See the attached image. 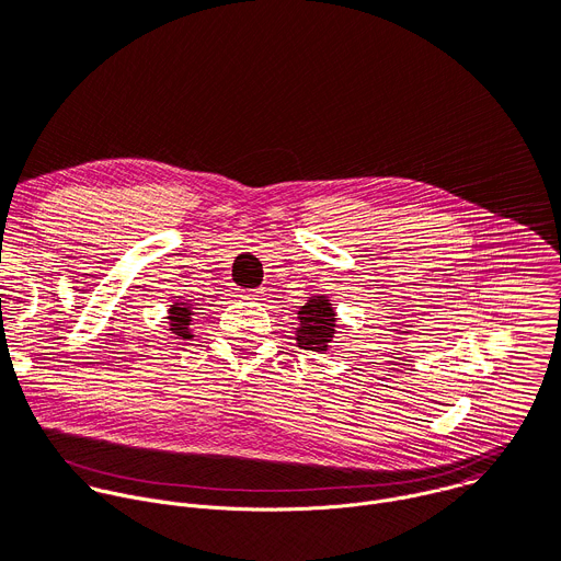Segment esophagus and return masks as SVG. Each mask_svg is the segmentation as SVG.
<instances>
[{
    "instance_id": "34e87169",
    "label": "esophagus",
    "mask_w": 561,
    "mask_h": 561,
    "mask_svg": "<svg viewBox=\"0 0 561 561\" xmlns=\"http://www.w3.org/2000/svg\"><path fill=\"white\" fill-rule=\"evenodd\" d=\"M234 295H237L239 299H257V297H260V290H242V288H237Z\"/></svg>"
}]
</instances>
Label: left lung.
Masks as SVG:
<instances>
[{
	"mask_svg": "<svg viewBox=\"0 0 561 561\" xmlns=\"http://www.w3.org/2000/svg\"><path fill=\"white\" fill-rule=\"evenodd\" d=\"M299 327L295 331V340L299 348L327 353L331 351V342L337 333V314L327 295H312L297 310Z\"/></svg>",
	"mask_w": 561,
	"mask_h": 561,
	"instance_id": "obj_1",
	"label": "left lung"
}]
</instances>
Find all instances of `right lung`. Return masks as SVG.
Segmentation results:
<instances>
[{"mask_svg":"<svg viewBox=\"0 0 561 561\" xmlns=\"http://www.w3.org/2000/svg\"><path fill=\"white\" fill-rule=\"evenodd\" d=\"M193 301H186V299H175L171 301V308H169V327L171 331L182 337V340H191L193 337V331H191V324H193V317L197 314Z\"/></svg>","mask_w":561,"mask_h":561,"instance_id":"add662e5","label":"right lung"}]
</instances>
